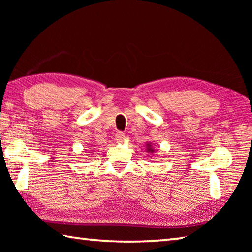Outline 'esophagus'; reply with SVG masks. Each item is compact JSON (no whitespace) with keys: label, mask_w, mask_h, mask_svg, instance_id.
I'll list each match as a JSON object with an SVG mask.
<instances>
[{"label":"esophagus","mask_w":252,"mask_h":252,"mask_svg":"<svg viewBox=\"0 0 252 252\" xmlns=\"http://www.w3.org/2000/svg\"><path fill=\"white\" fill-rule=\"evenodd\" d=\"M125 139H126V135H125V133H123V132H118V133L116 134V141L117 142L125 141Z\"/></svg>","instance_id":"1"}]
</instances>
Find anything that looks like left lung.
<instances>
[{"mask_svg": "<svg viewBox=\"0 0 252 252\" xmlns=\"http://www.w3.org/2000/svg\"><path fill=\"white\" fill-rule=\"evenodd\" d=\"M146 148H147V152H149V153L155 152V148L152 147L151 142H146Z\"/></svg>", "mask_w": 252, "mask_h": 252, "instance_id": "8db88e82", "label": "left lung"}]
</instances>
